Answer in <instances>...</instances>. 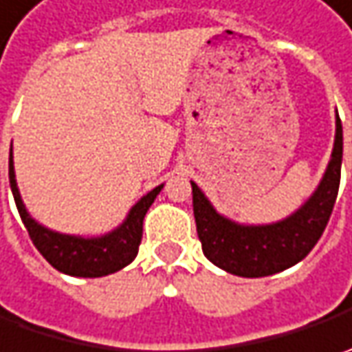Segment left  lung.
<instances>
[{
	"label": "left lung",
	"instance_id": "1",
	"mask_svg": "<svg viewBox=\"0 0 352 352\" xmlns=\"http://www.w3.org/2000/svg\"><path fill=\"white\" fill-rule=\"evenodd\" d=\"M331 160L314 196L290 217L270 225H239L213 210L192 182L194 217L204 254L225 272L243 278L270 276L298 264L316 247L331 217L341 182L343 125L337 116Z\"/></svg>",
	"mask_w": 352,
	"mask_h": 352
}]
</instances>
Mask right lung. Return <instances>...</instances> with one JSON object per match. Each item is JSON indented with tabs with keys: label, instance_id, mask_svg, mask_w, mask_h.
Instances as JSON below:
<instances>
[{
	"label": "right lung",
	"instance_id": "obj_1",
	"mask_svg": "<svg viewBox=\"0 0 352 352\" xmlns=\"http://www.w3.org/2000/svg\"><path fill=\"white\" fill-rule=\"evenodd\" d=\"M9 184L15 197L17 210H19L23 225L27 227L29 236L38 252L52 264L56 270L64 274L82 278H100L113 274L117 270L125 268L139 252V245L142 239V219L148 208L153 206L155 197L162 190V184L151 190L146 196H142L129 211L127 219L113 229L111 233L102 236L62 235L56 231H50L47 227L38 225L29 211L25 210L21 199L15 168H13V153H9Z\"/></svg>",
	"mask_w": 352,
	"mask_h": 352
}]
</instances>
